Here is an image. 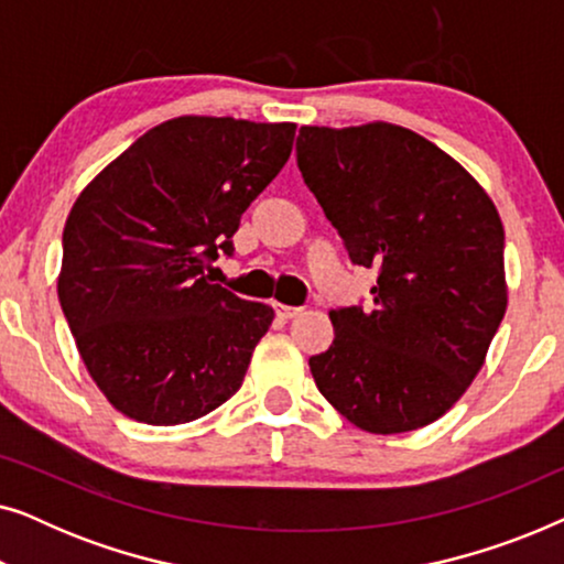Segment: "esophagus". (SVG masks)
I'll use <instances>...</instances> for the list:
<instances>
[{"mask_svg": "<svg viewBox=\"0 0 564 564\" xmlns=\"http://www.w3.org/2000/svg\"><path fill=\"white\" fill-rule=\"evenodd\" d=\"M272 307H274L276 318H282V321H290V318H295V315L300 313V307H292V305H282V303H272Z\"/></svg>", "mask_w": 564, "mask_h": 564, "instance_id": "1", "label": "esophagus"}]
</instances>
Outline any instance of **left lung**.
Here are the masks:
<instances>
[{"label": "left lung", "mask_w": 564, "mask_h": 564, "mask_svg": "<svg viewBox=\"0 0 564 564\" xmlns=\"http://www.w3.org/2000/svg\"><path fill=\"white\" fill-rule=\"evenodd\" d=\"M297 166L351 264L377 269L372 307L330 311L311 357L321 395L369 434L429 426L465 395L506 315L503 223L480 184L392 122L303 126Z\"/></svg>", "instance_id": "1"}]
</instances>
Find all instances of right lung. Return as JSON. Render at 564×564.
I'll list each match as a JSON object with an SVG mask.
<instances>
[{
    "label": "right lung",
    "instance_id": "1",
    "mask_svg": "<svg viewBox=\"0 0 564 564\" xmlns=\"http://www.w3.org/2000/svg\"><path fill=\"white\" fill-rule=\"evenodd\" d=\"M295 122L184 115L151 128L76 197L58 300L102 395L176 426L241 388L274 311L205 274L288 164Z\"/></svg>",
    "mask_w": 564,
    "mask_h": 564
}]
</instances>
